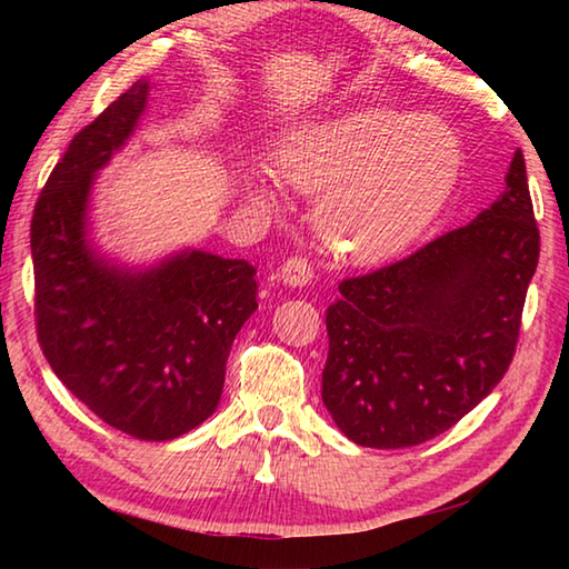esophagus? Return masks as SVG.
<instances>
[{
  "label": "esophagus",
  "instance_id": "esophagus-1",
  "mask_svg": "<svg viewBox=\"0 0 569 569\" xmlns=\"http://www.w3.org/2000/svg\"><path fill=\"white\" fill-rule=\"evenodd\" d=\"M278 278L288 286V288H303L311 283L313 278V268L308 263V258L303 256H293L288 258V261L281 266V271H278Z\"/></svg>",
  "mask_w": 569,
  "mask_h": 569
}]
</instances>
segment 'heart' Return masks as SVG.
<instances>
[{
    "mask_svg": "<svg viewBox=\"0 0 569 569\" xmlns=\"http://www.w3.org/2000/svg\"><path fill=\"white\" fill-rule=\"evenodd\" d=\"M461 142L447 122L363 108L296 128L273 152L278 182L321 192L316 228L336 258L373 266L429 228L461 172ZM256 203L271 206L263 188Z\"/></svg>",
    "mask_w": 569,
    "mask_h": 569,
    "instance_id": "b5f03b06",
    "label": "heart"
}]
</instances>
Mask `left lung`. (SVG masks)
<instances>
[{
  "label": "left lung",
  "instance_id": "left-lung-1",
  "mask_svg": "<svg viewBox=\"0 0 569 569\" xmlns=\"http://www.w3.org/2000/svg\"><path fill=\"white\" fill-rule=\"evenodd\" d=\"M505 182L471 223L339 283L341 298L326 311L321 397L356 445L435 439L507 373L539 258L522 150Z\"/></svg>",
  "mask_w": 569,
  "mask_h": 569
}]
</instances>
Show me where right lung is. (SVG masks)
<instances>
[{"mask_svg":"<svg viewBox=\"0 0 569 569\" xmlns=\"http://www.w3.org/2000/svg\"><path fill=\"white\" fill-rule=\"evenodd\" d=\"M134 82L74 134L32 216L34 321L44 359L92 413L142 441H168L216 411L226 361L258 308L256 268L180 250L124 268L88 236L90 190L146 112Z\"/></svg>","mask_w":569,"mask_h":569,"instance_id":"obj_1","label":"right lung"}]
</instances>
